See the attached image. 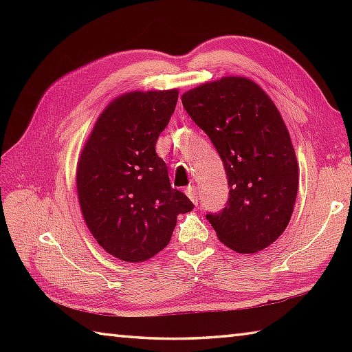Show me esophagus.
Returning a JSON list of instances; mask_svg holds the SVG:
<instances>
[{"instance_id":"obj_1","label":"esophagus","mask_w":352,"mask_h":352,"mask_svg":"<svg viewBox=\"0 0 352 352\" xmlns=\"http://www.w3.org/2000/svg\"><path fill=\"white\" fill-rule=\"evenodd\" d=\"M186 193H188V197L192 199V203L198 204V188H195V186H189V188L186 189Z\"/></svg>"}]
</instances>
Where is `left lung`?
<instances>
[{
  "instance_id": "left-lung-1",
  "label": "left lung",
  "mask_w": 352,
  "mask_h": 352,
  "mask_svg": "<svg viewBox=\"0 0 352 352\" xmlns=\"http://www.w3.org/2000/svg\"><path fill=\"white\" fill-rule=\"evenodd\" d=\"M182 102L227 174L226 207L206 218L231 250L267 248L286 230L298 193V162L280 111L254 81L241 77L192 89Z\"/></svg>"
}]
</instances>
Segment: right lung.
Returning a JSON list of instances; mask_svg holds the SVG:
<instances>
[{"instance_id": "right-lung-1", "label": "right lung", "mask_w": 352, "mask_h": 352, "mask_svg": "<svg viewBox=\"0 0 352 352\" xmlns=\"http://www.w3.org/2000/svg\"><path fill=\"white\" fill-rule=\"evenodd\" d=\"M178 91L131 92L102 111L77 168L83 218L104 250L119 260L144 261L170 241L177 216L193 208L170 186L155 153L174 113Z\"/></svg>"}]
</instances>
